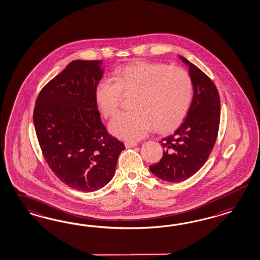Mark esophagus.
Here are the masks:
<instances>
[{
	"label": "esophagus",
	"instance_id": "1",
	"mask_svg": "<svg viewBox=\"0 0 260 260\" xmlns=\"http://www.w3.org/2000/svg\"><path fill=\"white\" fill-rule=\"evenodd\" d=\"M138 144L136 142H125V147L126 149H129V148H134L135 146H137Z\"/></svg>",
	"mask_w": 260,
	"mask_h": 260
}]
</instances>
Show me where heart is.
<instances>
[{
	"label": "heart",
	"mask_w": 260,
	"mask_h": 260,
	"mask_svg": "<svg viewBox=\"0 0 260 260\" xmlns=\"http://www.w3.org/2000/svg\"><path fill=\"white\" fill-rule=\"evenodd\" d=\"M114 80H99L94 97L103 116L110 117L117 112L124 95L134 93V110L121 112L110 122V133L120 139L139 140L154 126L159 133H170L186 118L193 87L189 73L181 68L134 62L115 71Z\"/></svg>",
	"instance_id": "1"
}]
</instances>
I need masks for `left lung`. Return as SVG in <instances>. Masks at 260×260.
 <instances>
[{"label":"left lung","instance_id":"obj_1","mask_svg":"<svg viewBox=\"0 0 260 260\" xmlns=\"http://www.w3.org/2000/svg\"><path fill=\"white\" fill-rule=\"evenodd\" d=\"M189 66L193 99L188 115L174 134L163 138L160 161L150 166L158 178L168 182L184 181L204 165L216 141L220 123V98L210 77L196 64L180 56Z\"/></svg>","mask_w":260,"mask_h":260}]
</instances>
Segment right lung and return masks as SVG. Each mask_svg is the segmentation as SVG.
I'll list each match as a JSON object with an SVG mask.
<instances>
[{"instance_id": "right-lung-1", "label": "right lung", "mask_w": 260, "mask_h": 260, "mask_svg": "<svg viewBox=\"0 0 260 260\" xmlns=\"http://www.w3.org/2000/svg\"><path fill=\"white\" fill-rule=\"evenodd\" d=\"M101 60H75L42 88L33 122L40 148L56 176L80 191H94L112 179L125 146L110 135L95 102Z\"/></svg>"}]
</instances>
